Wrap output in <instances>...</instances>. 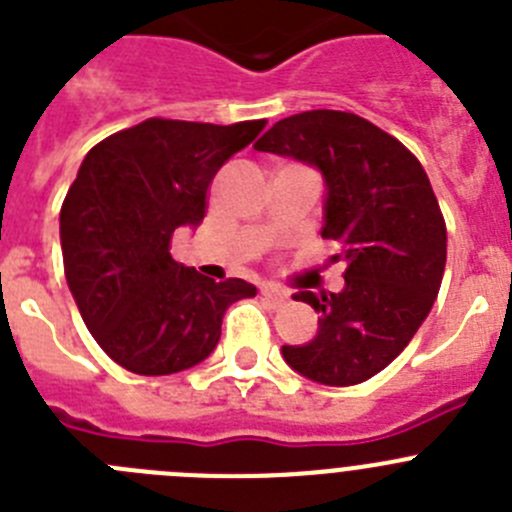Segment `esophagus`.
<instances>
[{
    "label": "esophagus",
    "instance_id": "34e87169",
    "mask_svg": "<svg viewBox=\"0 0 512 512\" xmlns=\"http://www.w3.org/2000/svg\"><path fill=\"white\" fill-rule=\"evenodd\" d=\"M262 296L273 303V306H280V303L288 301V293H285L283 288H278V285H265V288H262Z\"/></svg>",
    "mask_w": 512,
    "mask_h": 512
}]
</instances>
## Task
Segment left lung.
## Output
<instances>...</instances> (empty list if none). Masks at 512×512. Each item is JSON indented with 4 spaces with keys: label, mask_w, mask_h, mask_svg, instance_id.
Listing matches in <instances>:
<instances>
[{
    "label": "left lung",
    "mask_w": 512,
    "mask_h": 512,
    "mask_svg": "<svg viewBox=\"0 0 512 512\" xmlns=\"http://www.w3.org/2000/svg\"><path fill=\"white\" fill-rule=\"evenodd\" d=\"M260 153L290 155L324 173L321 237L347 262L344 290H298L321 313L306 344H285L296 372L347 388L393 362L439 296L446 222L426 170L400 140L352 112L313 109L275 122L255 142Z\"/></svg>",
    "instance_id": "left-lung-1"
}]
</instances>
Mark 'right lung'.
Returning a JSON list of instances; mask_svg holds the SVG:
<instances>
[{"label":"right lung","mask_w":512,"mask_h":512,"mask_svg":"<svg viewBox=\"0 0 512 512\" xmlns=\"http://www.w3.org/2000/svg\"><path fill=\"white\" fill-rule=\"evenodd\" d=\"M265 124L150 117L91 147L78 168L61 206L63 270L91 336L124 370L155 377L199 365L224 311L257 293L178 265L170 239L204 219L219 168Z\"/></svg>","instance_id":"obj_1"}]
</instances>
